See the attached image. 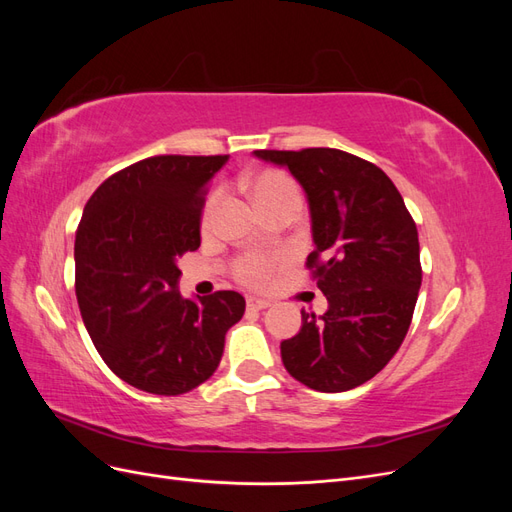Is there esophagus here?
Wrapping results in <instances>:
<instances>
[{
	"label": "esophagus",
	"mask_w": 512,
	"mask_h": 512,
	"mask_svg": "<svg viewBox=\"0 0 512 512\" xmlns=\"http://www.w3.org/2000/svg\"><path fill=\"white\" fill-rule=\"evenodd\" d=\"M271 303L267 299H258V297H247V309L252 312H260V309H267Z\"/></svg>",
	"instance_id": "1"
}]
</instances>
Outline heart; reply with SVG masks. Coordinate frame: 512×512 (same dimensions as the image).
<instances>
[{"label":"heart","instance_id":"obj_1","mask_svg":"<svg viewBox=\"0 0 512 512\" xmlns=\"http://www.w3.org/2000/svg\"><path fill=\"white\" fill-rule=\"evenodd\" d=\"M250 194L254 198L256 207H265L271 200H277L282 196L297 194V185L292 183L290 177L284 173H277V170H262V173L254 175L250 179ZM218 203V194H213L203 211V222L207 224L211 220L213 207ZM282 258L280 256H265V254H243L235 262V275L237 280L250 286H260L269 280V275L280 267Z\"/></svg>","mask_w":512,"mask_h":512}]
</instances>
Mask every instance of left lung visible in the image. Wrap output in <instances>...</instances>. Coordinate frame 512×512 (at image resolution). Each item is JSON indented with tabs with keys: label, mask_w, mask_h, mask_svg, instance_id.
<instances>
[{
	"label": "left lung",
	"mask_w": 512,
	"mask_h": 512,
	"mask_svg": "<svg viewBox=\"0 0 512 512\" xmlns=\"http://www.w3.org/2000/svg\"><path fill=\"white\" fill-rule=\"evenodd\" d=\"M254 156L286 166L305 190L316 245L305 265L329 301L322 316L303 309L301 331L282 342L284 367L314 391H350L384 369L410 329L423 280L416 224L384 170L352 153Z\"/></svg>",
	"instance_id": "obj_1"
}]
</instances>
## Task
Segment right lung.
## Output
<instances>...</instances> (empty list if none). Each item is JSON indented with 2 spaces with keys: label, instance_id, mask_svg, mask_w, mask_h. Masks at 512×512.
<instances>
[{
  "label": "right lung",
  "instance_id": "obj_1",
  "mask_svg": "<svg viewBox=\"0 0 512 512\" xmlns=\"http://www.w3.org/2000/svg\"><path fill=\"white\" fill-rule=\"evenodd\" d=\"M228 156H156L108 177L76 228V301L123 382L153 395L196 389L245 312L235 290L183 299L177 258L200 247L207 185Z\"/></svg>",
  "mask_w": 512,
  "mask_h": 512
}]
</instances>
